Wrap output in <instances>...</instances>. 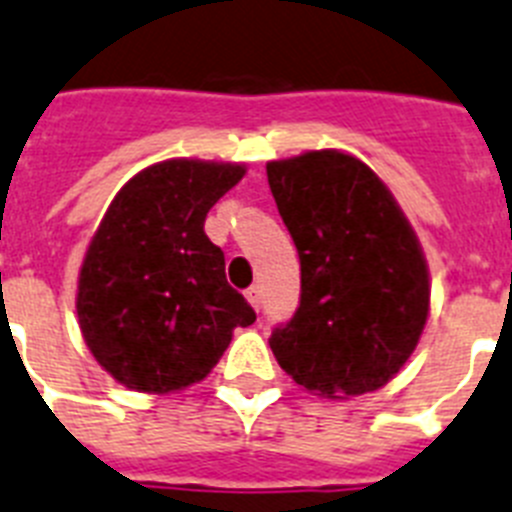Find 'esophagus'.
Returning a JSON list of instances; mask_svg holds the SVG:
<instances>
[{
    "instance_id": "obj_1",
    "label": "esophagus",
    "mask_w": 512,
    "mask_h": 512,
    "mask_svg": "<svg viewBox=\"0 0 512 512\" xmlns=\"http://www.w3.org/2000/svg\"><path fill=\"white\" fill-rule=\"evenodd\" d=\"M244 296H247V301H250L252 306H260V299H262V293H260V286H250L247 291H244Z\"/></svg>"
}]
</instances>
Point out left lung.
Wrapping results in <instances>:
<instances>
[{
	"label": "left lung",
	"mask_w": 512,
	"mask_h": 512,
	"mask_svg": "<svg viewBox=\"0 0 512 512\" xmlns=\"http://www.w3.org/2000/svg\"><path fill=\"white\" fill-rule=\"evenodd\" d=\"M301 262L299 306L270 335L283 371L322 397L379 389L407 363L430 306L428 265L384 182L340 151L268 164Z\"/></svg>",
	"instance_id": "left-lung-1"
}]
</instances>
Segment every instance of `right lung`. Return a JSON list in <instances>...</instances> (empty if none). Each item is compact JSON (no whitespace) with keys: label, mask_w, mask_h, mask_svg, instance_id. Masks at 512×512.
Masks as SVG:
<instances>
[{"label":"right lung","mask_w":512,"mask_h":512,"mask_svg":"<svg viewBox=\"0 0 512 512\" xmlns=\"http://www.w3.org/2000/svg\"><path fill=\"white\" fill-rule=\"evenodd\" d=\"M242 175L239 164L170 159L110 203L79 273L77 314L97 363L128 389L167 394L206 379L234 327L257 319L203 231Z\"/></svg>","instance_id":"1"}]
</instances>
